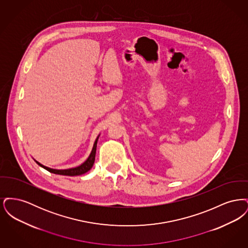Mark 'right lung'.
<instances>
[{
    "label": "right lung",
    "instance_id": "add662e5",
    "mask_svg": "<svg viewBox=\"0 0 248 248\" xmlns=\"http://www.w3.org/2000/svg\"><path fill=\"white\" fill-rule=\"evenodd\" d=\"M98 138H99V135L97 136V138L95 139L94 140V146H93V149H92V152L90 155L88 156V158L86 159V161L83 163L82 165H79V166H76V167H73V168H69V169H53V168H50L47 166H45L42 164H40L39 162H37L36 160V163L40 166H42L43 168H45L46 170H47L51 173H54V174H57V175H62V176H80V175H83L84 173L88 172L92 166L94 165V158H95V151H96V144H97V140H98Z\"/></svg>",
    "mask_w": 248,
    "mask_h": 248
}]
</instances>
